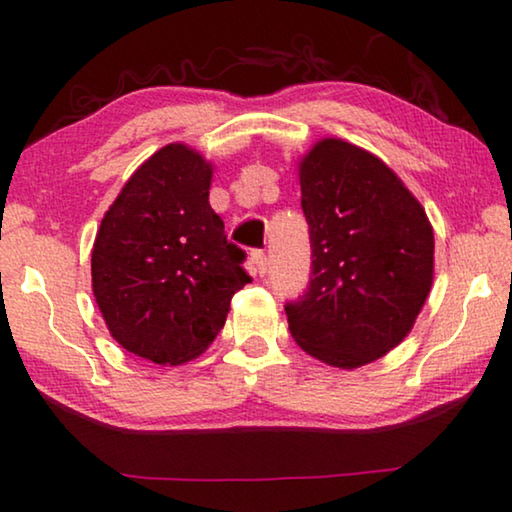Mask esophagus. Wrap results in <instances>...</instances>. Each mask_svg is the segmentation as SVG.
I'll use <instances>...</instances> for the list:
<instances>
[{"instance_id": "34e87169", "label": "esophagus", "mask_w": 512, "mask_h": 512, "mask_svg": "<svg viewBox=\"0 0 512 512\" xmlns=\"http://www.w3.org/2000/svg\"><path fill=\"white\" fill-rule=\"evenodd\" d=\"M253 264H255L257 275H266V271H268V257H266L264 250H255V253H253Z\"/></svg>"}]
</instances>
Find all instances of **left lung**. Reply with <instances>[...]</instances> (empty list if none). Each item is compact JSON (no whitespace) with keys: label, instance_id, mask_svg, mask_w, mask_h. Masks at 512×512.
<instances>
[{"label":"left lung","instance_id":"8db88e82","mask_svg":"<svg viewBox=\"0 0 512 512\" xmlns=\"http://www.w3.org/2000/svg\"><path fill=\"white\" fill-rule=\"evenodd\" d=\"M311 275L284 305L311 357L359 368L400 345L433 282V230L422 205L375 155L318 142L300 164Z\"/></svg>","mask_w":512,"mask_h":512}]
</instances>
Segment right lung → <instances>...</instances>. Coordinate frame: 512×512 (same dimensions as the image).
Returning <instances> with one entry per match:
<instances>
[{
    "label": "right lung",
    "instance_id": "obj_1",
    "mask_svg": "<svg viewBox=\"0 0 512 512\" xmlns=\"http://www.w3.org/2000/svg\"><path fill=\"white\" fill-rule=\"evenodd\" d=\"M212 167L185 144L151 155L101 221L92 291L112 339L160 366L201 354L253 277L210 207Z\"/></svg>",
    "mask_w": 512,
    "mask_h": 512
}]
</instances>
